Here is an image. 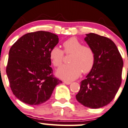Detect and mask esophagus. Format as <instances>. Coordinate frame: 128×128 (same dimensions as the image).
Instances as JSON below:
<instances>
[{
	"label": "esophagus",
	"mask_w": 128,
	"mask_h": 128,
	"mask_svg": "<svg viewBox=\"0 0 128 128\" xmlns=\"http://www.w3.org/2000/svg\"><path fill=\"white\" fill-rule=\"evenodd\" d=\"M64 83L65 84H66V85H69V84H71V82H69V81H64Z\"/></svg>",
	"instance_id": "34e87169"
}]
</instances>
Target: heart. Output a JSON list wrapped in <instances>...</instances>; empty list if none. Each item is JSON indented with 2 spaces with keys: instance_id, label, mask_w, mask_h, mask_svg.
I'll use <instances>...</instances> for the list:
<instances>
[{
  "instance_id": "heart-1",
  "label": "heart",
  "mask_w": 128,
  "mask_h": 128,
  "mask_svg": "<svg viewBox=\"0 0 128 128\" xmlns=\"http://www.w3.org/2000/svg\"><path fill=\"white\" fill-rule=\"evenodd\" d=\"M64 51L58 46L51 50L50 58L55 67H59L63 62L64 52L71 54L70 64L62 66L57 70V76L65 80H73L83 73H88L93 69L95 62V51L88 45H82L81 41L75 37L69 38L63 43Z\"/></svg>"
}]
</instances>
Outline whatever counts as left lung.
Returning a JSON list of instances; mask_svg holds the SVG:
<instances>
[{
  "label": "left lung",
  "instance_id": "8db88e82",
  "mask_svg": "<svg viewBox=\"0 0 128 128\" xmlns=\"http://www.w3.org/2000/svg\"><path fill=\"white\" fill-rule=\"evenodd\" d=\"M85 41L95 51L93 69L80 82L76 95L85 106L99 108L113 100L121 84L123 60L113 41L95 33L86 34Z\"/></svg>",
  "mask_w": 128,
  "mask_h": 128
}]
</instances>
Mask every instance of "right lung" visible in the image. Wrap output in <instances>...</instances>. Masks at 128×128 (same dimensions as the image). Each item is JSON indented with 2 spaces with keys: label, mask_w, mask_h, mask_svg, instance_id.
Returning <instances> with one entry per match:
<instances>
[{
  "label": "right lung",
  "mask_w": 128,
  "mask_h": 128,
  "mask_svg": "<svg viewBox=\"0 0 128 128\" xmlns=\"http://www.w3.org/2000/svg\"><path fill=\"white\" fill-rule=\"evenodd\" d=\"M58 36L44 31L28 33L12 46L6 72L13 94L26 104L38 105L50 99L62 81L54 77L50 52Z\"/></svg>",
  "instance_id": "right-lung-1"
}]
</instances>
